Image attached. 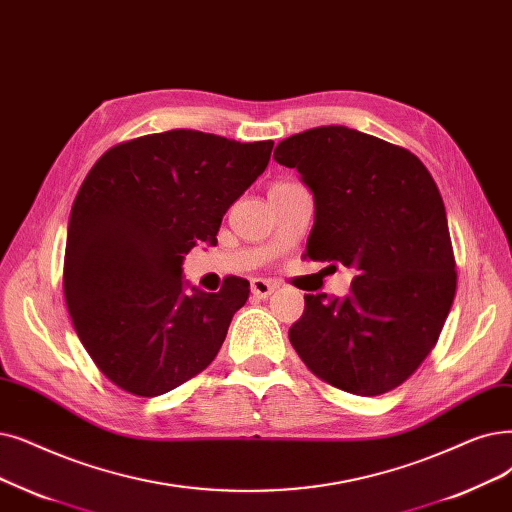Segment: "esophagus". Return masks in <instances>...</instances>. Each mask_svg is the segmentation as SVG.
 Segmentation results:
<instances>
[{
    "label": "esophagus",
    "instance_id": "esophagus-1",
    "mask_svg": "<svg viewBox=\"0 0 512 512\" xmlns=\"http://www.w3.org/2000/svg\"><path fill=\"white\" fill-rule=\"evenodd\" d=\"M274 291H276V284L270 282V280H265V278H253L251 280V293L257 299H268Z\"/></svg>",
    "mask_w": 512,
    "mask_h": 512
}]
</instances>
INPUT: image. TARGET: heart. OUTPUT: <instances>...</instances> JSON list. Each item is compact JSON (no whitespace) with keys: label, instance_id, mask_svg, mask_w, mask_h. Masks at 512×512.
<instances>
[{"label":"heart","instance_id":"b5f03b06","mask_svg":"<svg viewBox=\"0 0 512 512\" xmlns=\"http://www.w3.org/2000/svg\"><path fill=\"white\" fill-rule=\"evenodd\" d=\"M276 186H284V184H276Z\"/></svg>","mask_w":512,"mask_h":512}]
</instances>
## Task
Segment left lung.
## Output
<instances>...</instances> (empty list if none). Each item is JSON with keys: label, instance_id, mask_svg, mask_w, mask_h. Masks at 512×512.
<instances>
[{"label": "left lung", "instance_id": "8db88e82", "mask_svg": "<svg viewBox=\"0 0 512 512\" xmlns=\"http://www.w3.org/2000/svg\"><path fill=\"white\" fill-rule=\"evenodd\" d=\"M274 159L314 194L307 257L353 272L345 297L305 295L288 339L332 387L364 397L395 389L431 353L456 295L431 173L406 148L345 125L295 133Z\"/></svg>", "mask_w": 512, "mask_h": 512}]
</instances>
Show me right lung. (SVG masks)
<instances>
[{
    "label": "right lung",
    "instance_id": "obj_1",
    "mask_svg": "<svg viewBox=\"0 0 512 512\" xmlns=\"http://www.w3.org/2000/svg\"><path fill=\"white\" fill-rule=\"evenodd\" d=\"M272 148L171 129L106 150L87 173L66 230L64 299L83 347L117 387L157 397L217 355L249 282L230 278L205 293L182 265L196 244H217L221 219Z\"/></svg>",
    "mask_w": 512,
    "mask_h": 512
}]
</instances>
